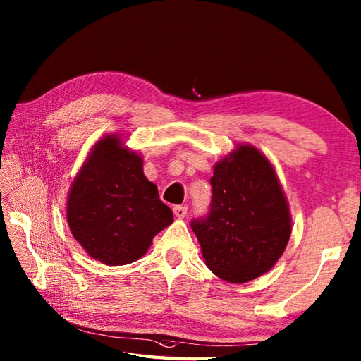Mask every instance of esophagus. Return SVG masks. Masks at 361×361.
Returning <instances> with one entry per match:
<instances>
[{
    "label": "esophagus",
    "instance_id": "obj_1",
    "mask_svg": "<svg viewBox=\"0 0 361 361\" xmlns=\"http://www.w3.org/2000/svg\"><path fill=\"white\" fill-rule=\"evenodd\" d=\"M173 213L178 219H183L187 216V207H174Z\"/></svg>",
    "mask_w": 361,
    "mask_h": 361
}]
</instances>
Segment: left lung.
I'll list each match as a JSON object with an SVG mask.
<instances>
[{
	"label": "left lung",
	"mask_w": 361,
	"mask_h": 361,
	"mask_svg": "<svg viewBox=\"0 0 361 361\" xmlns=\"http://www.w3.org/2000/svg\"><path fill=\"white\" fill-rule=\"evenodd\" d=\"M207 219L191 222L202 257L228 283H247L276 265L291 237L288 199L259 148L237 145L214 165Z\"/></svg>",
	"instance_id": "8db88e82"
}]
</instances>
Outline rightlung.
Here are the masks:
<instances>
[{"label":"right lung","instance_id":"1","mask_svg":"<svg viewBox=\"0 0 361 361\" xmlns=\"http://www.w3.org/2000/svg\"><path fill=\"white\" fill-rule=\"evenodd\" d=\"M144 159L118 133L93 145L67 196V224L94 260L121 267L140 259L173 222L171 209L144 174Z\"/></svg>","mask_w":361,"mask_h":361}]
</instances>
